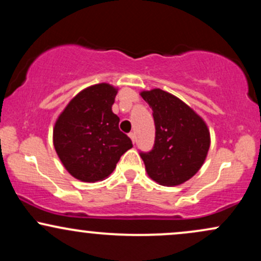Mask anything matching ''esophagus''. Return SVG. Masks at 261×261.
I'll return each mask as SVG.
<instances>
[{
  "mask_svg": "<svg viewBox=\"0 0 261 261\" xmlns=\"http://www.w3.org/2000/svg\"><path fill=\"white\" fill-rule=\"evenodd\" d=\"M128 136H130V139H131V141H133L134 143L136 142V135H135L134 133H130V134H128Z\"/></svg>",
  "mask_w": 261,
  "mask_h": 261,
  "instance_id": "esophagus-1",
  "label": "esophagus"
}]
</instances>
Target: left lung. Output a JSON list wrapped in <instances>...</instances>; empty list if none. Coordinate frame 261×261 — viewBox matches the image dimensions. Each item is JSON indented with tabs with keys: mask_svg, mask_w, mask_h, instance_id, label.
<instances>
[{
	"mask_svg": "<svg viewBox=\"0 0 261 261\" xmlns=\"http://www.w3.org/2000/svg\"><path fill=\"white\" fill-rule=\"evenodd\" d=\"M153 110V149L141 153L152 180L175 187L193 178L202 167L211 145L205 120L170 93L153 88L140 93Z\"/></svg>",
	"mask_w": 261,
	"mask_h": 261,
	"instance_id": "obj_1",
	"label": "left lung"
}]
</instances>
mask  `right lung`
I'll return each instance as SVG.
<instances>
[{
    "label": "right lung",
    "instance_id": "add662e5",
    "mask_svg": "<svg viewBox=\"0 0 261 261\" xmlns=\"http://www.w3.org/2000/svg\"><path fill=\"white\" fill-rule=\"evenodd\" d=\"M118 87L98 83L82 89L56 119L53 142L73 178L95 182L107 179L133 142L119 128L112 107Z\"/></svg>",
    "mask_w": 261,
    "mask_h": 261
}]
</instances>
